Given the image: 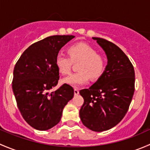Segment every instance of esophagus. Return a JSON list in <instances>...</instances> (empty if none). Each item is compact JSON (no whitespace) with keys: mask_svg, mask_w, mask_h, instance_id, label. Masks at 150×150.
I'll list each match as a JSON object with an SVG mask.
<instances>
[{"mask_svg":"<svg viewBox=\"0 0 150 150\" xmlns=\"http://www.w3.org/2000/svg\"><path fill=\"white\" fill-rule=\"evenodd\" d=\"M74 93H75V95L79 94V91H78V88L74 89Z\"/></svg>","mask_w":150,"mask_h":150,"instance_id":"1","label":"esophagus"}]
</instances>
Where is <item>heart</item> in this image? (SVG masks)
Returning a JSON list of instances; mask_svg holds the SVG:
<instances>
[{"instance_id":"obj_1","label":"heart","mask_w":150,"mask_h":150,"mask_svg":"<svg viewBox=\"0 0 150 150\" xmlns=\"http://www.w3.org/2000/svg\"><path fill=\"white\" fill-rule=\"evenodd\" d=\"M69 56L59 53L55 59L57 69L62 75L70 72L72 62H78L79 72L71 74L63 79V82L69 86L77 87L88 81L89 78L96 80L101 77L105 69L106 61L102 55L97 54V51L91 45L86 43H78L69 46Z\"/></svg>"}]
</instances>
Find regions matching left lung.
<instances>
[{"instance_id": "1", "label": "left lung", "mask_w": 150, "mask_h": 150, "mask_svg": "<svg viewBox=\"0 0 150 150\" xmlns=\"http://www.w3.org/2000/svg\"><path fill=\"white\" fill-rule=\"evenodd\" d=\"M92 38L105 52L107 64L96 83L80 91L84 99L80 117L88 128L101 132L115 126L128 112L134 93L135 72L118 46L105 39Z\"/></svg>"}]
</instances>
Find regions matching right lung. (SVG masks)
<instances>
[{"label":"right lung","instance_id":"right-lung-1","mask_svg":"<svg viewBox=\"0 0 150 150\" xmlns=\"http://www.w3.org/2000/svg\"><path fill=\"white\" fill-rule=\"evenodd\" d=\"M74 35H53L29 46L13 69L12 88L18 108L30 126L46 131L61 120L64 107L73 98L74 89L64 83L50 93L59 79L55 64L59 51Z\"/></svg>","mask_w":150,"mask_h":150}]
</instances>
